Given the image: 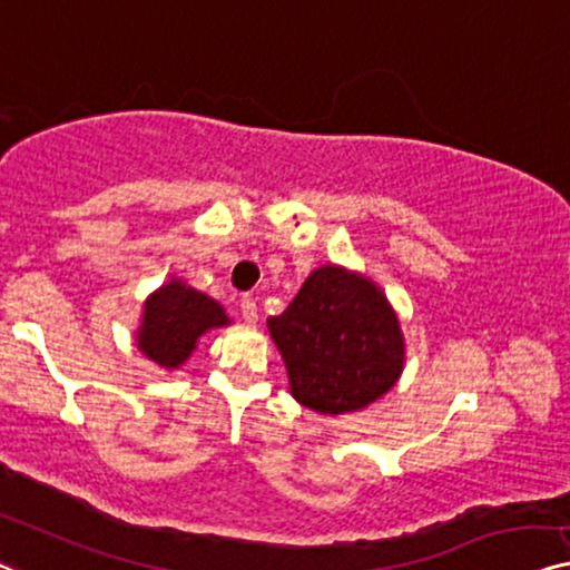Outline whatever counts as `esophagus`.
Returning <instances> with one entry per match:
<instances>
[{
	"instance_id": "obj_1",
	"label": "esophagus",
	"mask_w": 570,
	"mask_h": 570,
	"mask_svg": "<svg viewBox=\"0 0 570 570\" xmlns=\"http://www.w3.org/2000/svg\"><path fill=\"white\" fill-rule=\"evenodd\" d=\"M240 314L245 322H258V307H256V299H253V296H243Z\"/></svg>"
}]
</instances>
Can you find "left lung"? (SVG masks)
I'll return each instance as SVG.
<instances>
[{
    "mask_svg": "<svg viewBox=\"0 0 570 570\" xmlns=\"http://www.w3.org/2000/svg\"><path fill=\"white\" fill-rule=\"evenodd\" d=\"M268 333L292 396L325 417L376 402L404 371L406 343L392 302L373 278L335 263L312 271L292 304L268 317Z\"/></svg>",
    "mask_w": 570,
    "mask_h": 570,
    "instance_id": "1",
    "label": "left lung"
}]
</instances>
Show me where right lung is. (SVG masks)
Instances as JSON below:
<instances>
[{
  "label": "right lung",
  "instance_id": "right-lung-1",
  "mask_svg": "<svg viewBox=\"0 0 570 570\" xmlns=\"http://www.w3.org/2000/svg\"><path fill=\"white\" fill-rule=\"evenodd\" d=\"M230 317L217 299L189 286L181 278H171L153 292L142 304L140 327L135 333L138 351L148 361L166 371H176L197 351L204 333L227 327Z\"/></svg>",
  "mask_w": 570,
  "mask_h": 570
}]
</instances>
